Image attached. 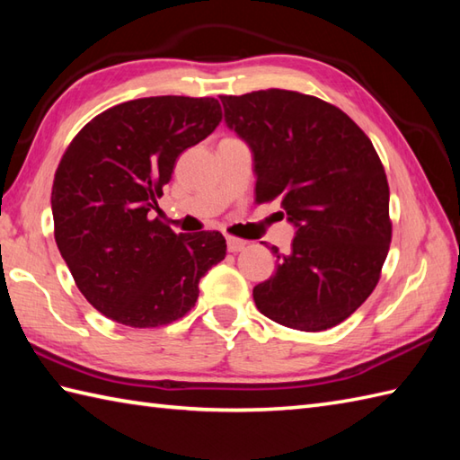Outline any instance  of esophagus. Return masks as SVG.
Segmentation results:
<instances>
[{
	"label": "esophagus",
	"mask_w": 460,
	"mask_h": 460,
	"mask_svg": "<svg viewBox=\"0 0 460 460\" xmlns=\"http://www.w3.org/2000/svg\"><path fill=\"white\" fill-rule=\"evenodd\" d=\"M245 247H247L245 241L235 239V237H227V249H229V252H239V251H243Z\"/></svg>",
	"instance_id": "obj_1"
}]
</instances>
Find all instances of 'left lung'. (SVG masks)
I'll return each instance as SVG.
<instances>
[{"mask_svg":"<svg viewBox=\"0 0 460 460\" xmlns=\"http://www.w3.org/2000/svg\"><path fill=\"white\" fill-rule=\"evenodd\" d=\"M225 122L255 155L257 203L279 199L296 225L275 275L252 288L282 326L320 332L364 305L389 243V185L366 132L338 106L296 91L221 96Z\"/></svg>","mask_w":460,"mask_h":460,"instance_id":"left-lung-1","label":"left lung"}]
</instances>
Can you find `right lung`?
I'll use <instances>...</instances> for the list:
<instances>
[{
    "label": "right lung",
    "mask_w": 460,
    "mask_h": 460,
    "mask_svg": "<svg viewBox=\"0 0 460 460\" xmlns=\"http://www.w3.org/2000/svg\"><path fill=\"white\" fill-rule=\"evenodd\" d=\"M221 119L211 96H150L94 116L68 144L51 191L55 241L76 288L106 318L130 328L172 324L225 259L219 231L175 235L152 219L178 155Z\"/></svg>",
    "instance_id": "add662e5"
}]
</instances>
